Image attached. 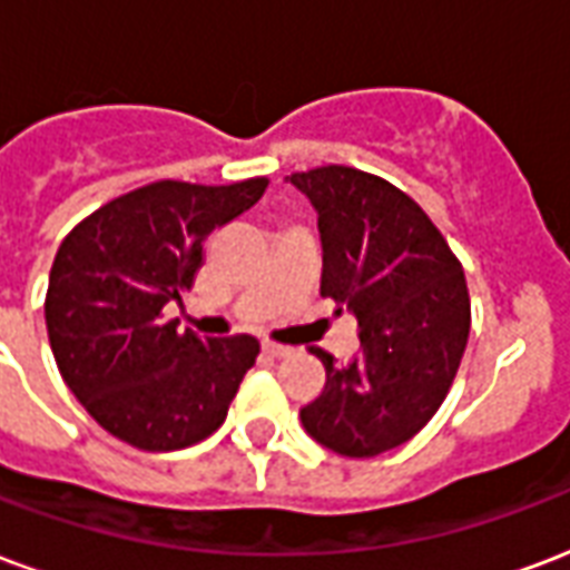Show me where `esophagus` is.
<instances>
[{"instance_id":"1","label":"esophagus","mask_w":570,"mask_h":570,"mask_svg":"<svg viewBox=\"0 0 570 570\" xmlns=\"http://www.w3.org/2000/svg\"><path fill=\"white\" fill-rule=\"evenodd\" d=\"M263 353H268V356H274V360H281V356H289L293 350L284 347V344H272V341H265Z\"/></svg>"}]
</instances>
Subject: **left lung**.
I'll return each mask as SVG.
<instances>
[{
	"label": "left lung",
	"mask_w": 570,
	"mask_h": 570,
	"mask_svg": "<svg viewBox=\"0 0 570 570\" xmlns=\"http://www.w3.org/2000/svg\"><path fill=\"white\" fill-rule=\"evenodd\" d=\"M317 210L320 296L353 311L362 353L314 350L326 386L298 416L332 453L381 456L423 429L453 386L471 328L465 272L425 210L390 180L347 166L289 175Z\"/></svg>",
	"instance_id": "8db88e82"
}]
</instances>
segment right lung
Wrapping results in <instances>:
<instances>
[{
	"label": "right lung",
	"instance_id": "obj_1",
	"mask_svg": "<svg viewBox=\"0 0 570 570\" xmlns=\"http://www.w3.org/2000/svg\"><path fill=\"white\" fill-rule=\"evenodd\" d=\"M268 178L229 187L156 180L117 196L62 238L45 323L62 381L105 432L147 453L217 432L259 341L199 338L163 320L202 268V244L263 199Z\"/></svg>",
	"mask_w": 570,
	"mask_h": 570
}]
</instances>
